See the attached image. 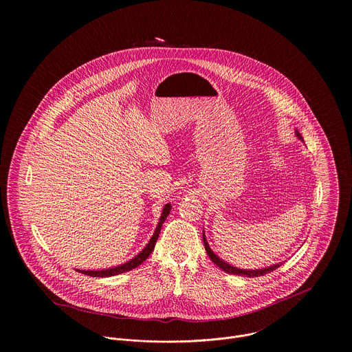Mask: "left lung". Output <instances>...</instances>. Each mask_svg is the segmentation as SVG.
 <instances>
[{
    "label": "left lung",
    "mask_w": 352,
    "mask_h": 352,
    "mask_svg": "<svg viewBox=\"0 0 352 352\" xmlns=\"http://www.w3.org/2000/svg\"><path fill=\"white\" fill-rule=\"evenodd\" d=\"M295 133H296V136L299 138V139H302V136H300V133L298 132V131H295ZM204 242H205V249H206V252H208V255H209V258H210V261L213 262V263H216L220 269H223L226 273H228V274H235V276H246V277H259V276H263V274H267V273H270V272H273V270H276L277 267H280L283 263H277V265H273V266H269V267H265V269H258V270H245V269H238V267H234V266H231V265H228L227 262H224L223 259H220L213 250L210 249V246H209V243H208V239H206V235H205V232H204Z\"/></svg>",
    "instance_id": "8db88e82"
}]
</instances>
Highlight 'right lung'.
Masks as SVG:
<instances>
[{"instance_id": "add662e5", "label": "right lung", "mask_w": 352, "mask_h": 352, "mask_svg": "<svg viewBox=\"0 0 352 352\" xmlns=\"http://www.w3.org/2000/svg\"><path fill=\"white\" fill-rule=\"evenodd\" d=\"M170 210H171V205L167 204L163 209V213L160 216V221L156 227V231L153 234V236L150 238L148 243L142 249V252L138 254L135 258H132L131 261H128L124 265H120V266H114V267H109V269H103V270H78L79 273H83L86 276H90V277H111V276H117V274H121V273H125V272H129L132 269H136L139 265H142L147 258L148 255L153 252L155 249V245H156V241L159 238V234H160V230H162V226L163 223L166 221L167 216L170 214Z\"/></svg>"}]
</instances>
